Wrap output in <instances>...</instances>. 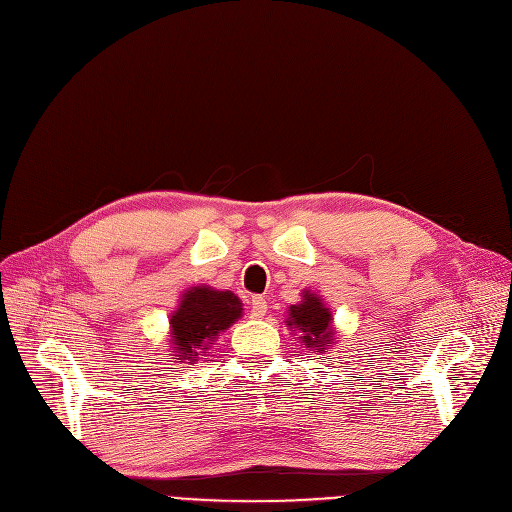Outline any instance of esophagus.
Wrapping results in <instances>:
<instances>
[{"label":"esophagus","instance_id":"obj_1","mask_svg":"<svg viewBox=\"0 0 512 512\" xmlns=\"http://www.w3.org/2000/svg\"><path fill=\"white\" fill-rule=\"evenodd\" d=\"M266 310H268V301L263 297H253L251 299V316L253 318H261L266 316Z\"/></svg>","mask_w":512,"mask_h":512}]
</instances>
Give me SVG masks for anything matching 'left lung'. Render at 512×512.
<instances>
[{
  "instance_id": "obj_1",
  "label": "left lung",
  "mask_w": 512,
  "mask_h": 512,
  "mask_svg": "<svg viewBox=\"0 0 512 512\" xmlns=\"http://www.w3.org/2000/svg\"><path fill=\"white\" fill-rule=\"evenodd\" d=\"M306 299L297 306H291L287 323L297 327L301 333V339L308 348H314L318 352H325L327 344L331 342V312L323 306L316 295L306 293Z\"/></svg>"
}]
</instances>
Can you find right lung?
<instances>
[{"instance_id":"obj_1","label":"right lung","mask_w":512,"mask_h":512,"mask_svg":"<svg viewBox=\"0 0 512 512\" xmlns=\"http://www.w3.org/2000/svg\"><path fill=\"white\" fill-rule=\"evenodd\" d=\"M240 314L242 308L234 293L194 287L183 295L179 310L170 318L173 344L177 346L175 350L181 358L196 361L198 348L204 346L206 339H213V335L230 327L236 318H240Z\"/></svg>"}]
</instances>
